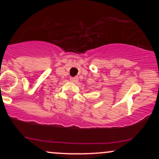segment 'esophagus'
<instances>
[{"instance_id":"obj_1","label":"esophagus","mask_w":159,"mask_h":159,"mask_svg":"<svg viewBox=\"0 0 159 159\" xmlns=\"http://www.w3.org/2000/svg\"><path fill=\"white\" fill-rule=\"evenodd\" d=\"M70 81H72V82H78V77L70 78Z\"/></svg>"}]
</instances>
